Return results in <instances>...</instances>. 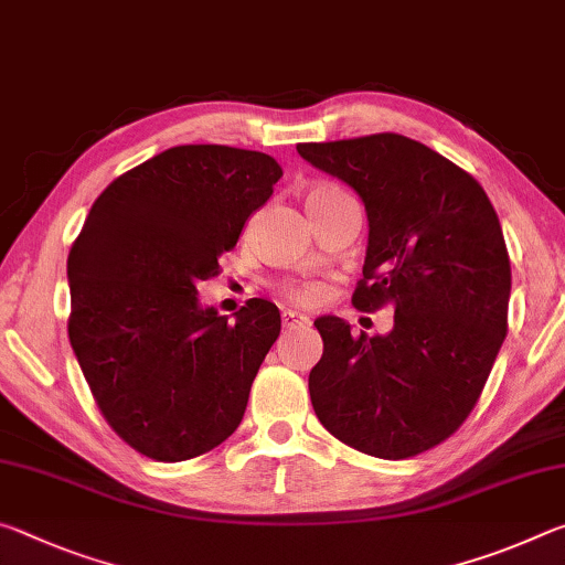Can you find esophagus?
<instances>
[{
    "label": "esophagus",
    "mask_w": 565,
    "mask_h": 565,
    "mask_svg": "<svg viewBox=\"0 0 565 565\" xmlns=\"http://www.w3.org/2000/svg\"><path fill=\"white\" fill-rule=\"evenodd\" d=\"M281 323L284 329H296V327H309V317L306 313H299V311H284L281 313Z\"/></svg>",
    "instance_id": "1"
}]
</instances>
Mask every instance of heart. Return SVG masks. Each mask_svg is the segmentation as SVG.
I'll return each instance as SVG.
<instances>
[{
    "mask_svg": "<svg viewBox=\"0 0 565 565\" xmlns=\"http://www.w3.org/2000/svg\"><path fill=\"white\" fill-rule=\"evenodd\" d=\"M327 191H333V189H329V186H313L311 191H309V196H317V194H327ZM306 196V199H309ZM289 296L294 301H299V303H313L321 296V286H317V284H301V286H289Z\"/></svg>",
    "mask_w": 565,
    "mask_h": 565,
    "instance_id": "heart-1",
    "label": "heart"
}]
</instances>
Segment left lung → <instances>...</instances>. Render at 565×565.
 Here are the masks:
<instances>
[{"mask_svg": "<svg viewBox=\"0 0 565 565\" xmlns=\"http://www.w3.org/2000/svg\"><path fill=\"white\" fill-rule=\"evenodd\" d=\"M296 151L366 206L353 306H394L384 337H351L339 317L313 321L323 339L309 374L313 411L361 454H424L471 414L505 339L511 262L499 216L471 174L401 134Z\"/></svg>", "mask_w": 565, "mask_h": 565, "instance_id": "8db88e82", "label": "left lung"}]
</instances>
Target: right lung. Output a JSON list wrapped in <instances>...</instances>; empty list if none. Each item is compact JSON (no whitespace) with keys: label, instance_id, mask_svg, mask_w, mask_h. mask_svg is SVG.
Here are the masks:
<instances>
[{"label":"right lung","instance_id":"right-lung-1","mask_svg":"<svg viewBox=\"0 0 565 565\" xmlns=\"http://www.w3.org/2000/svg\"><path fill=\"white\" fill-rule=\"evenodd\" d=\"M279 179L262 151L171 147L114 179L72 244L74 356L109 426L154 461L226 441L279 339L271 301L252 299L228 321L196 291Z\"/></svg>","mask_w":565,"mask_h":565}]
</instances>
